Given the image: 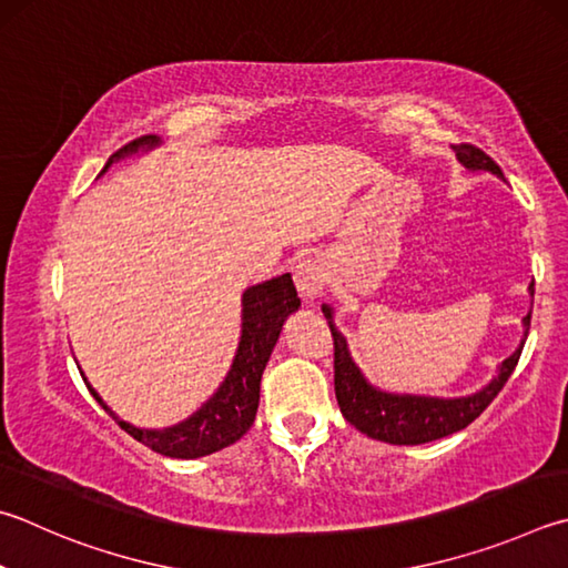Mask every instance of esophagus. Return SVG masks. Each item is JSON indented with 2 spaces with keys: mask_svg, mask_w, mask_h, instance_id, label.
I'll list each match as a JSON object with an SVG mask.
<instances>
[{
  "mask_svg": "<svg viewBox=\"0 0 568 568\" xmlns=\"http://www.w3.org/2000/svg\"><path fill=\"white\" fill-rule=\"evenodd\" d=\"M329 271L323 257L307 255L295 267V287L301 293L303 301H315V297L323 293V287L327 283Z\"/></svg>",
  "mask_w": 568,
  "mask_h": 568,
  "instance_id": "34e87169",
  "label": "esophagus"
}]
</instances>
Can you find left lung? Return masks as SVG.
Instances as JSON below:
<instances>
[{"label":"left lung","mask_w":568,"mask_h":568,"mask_svg":"<svg viewBox=\"0 0 568 568\" xmlns=\"http://www.w3.org/2000/svg\"><path fill=\"white\" fill-rule=\"evenodd\" d=\"M457 159L464 169L469 171H489L494 176L504 181L501 169L494 163L487 153L469 143L455 146ZM534 295V287L529 285ZM327 317L329 333L335 343V397L343 417L363 435L389 442V445H425L471 425L484 409L491 405V399L499 395L501 387L507 385L514 367L521 357L524 339L529 335L531 311L524 317V339L514 353L499 365L497 377L487 387L467 397H425V395H397V392H385L373 387L359 373L353 355H349L347 343L339 329L333 323V307L323 305Z\"/></svg>","instance_id":"obj_1"}]
</instances>
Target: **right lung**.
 Segmentation results:
<instances>
[{
    "label": "right lung",
    "instance_id": "add662e5",
    "mask_svg": "<svg viewBox=\"0 0 568 568\" xmlns=\"http://www.w3.org/2000/svg\"><path fill=\"white\" fill-rule=\"evenodd\" d=\"M159 136H141L136 141H131L113 153L106 169L113 161L129 156V153L149 151L153 146H159ZM297 307H301V297L295 293L291 273L271 277V281L248 287V291L243 293L241 343L239 349H235L229 375H225L221 387L213 392V397L205 402V405H201L199 412H193L189 419H183L173 427H133L129 422L116 417V412H111V407L99 397V392L94 387L89 383L87 387L99 405L119 422L121 429H126L133 439H139L141 445L151 447L153 452H159V455L173 459H195L213 455V452L239 442L245 432L251 429L257 412V402H261L263 369L267 365V359H271L277 337H281L285 317L295 313Z\"/></svg>",
    "mask_w": 568,
    "mask_h": 568
}]
</instances>
